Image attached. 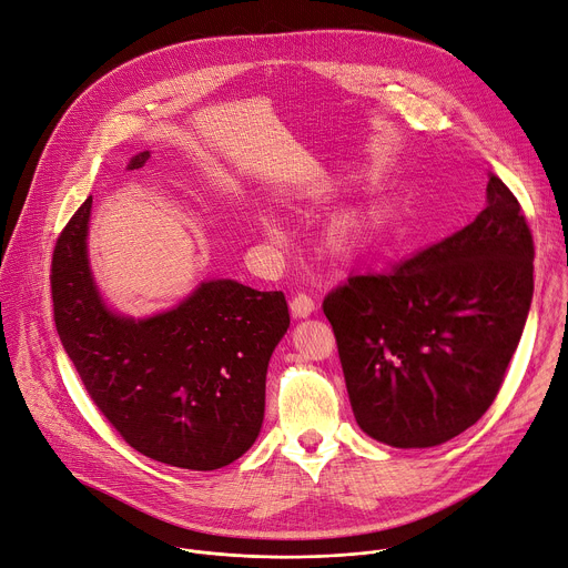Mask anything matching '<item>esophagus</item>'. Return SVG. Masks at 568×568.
<instances>
[{
	"label": "esophagus",
	"mask_w": 568,
	"mask_h": 568,
	"mask_svg": "<svg viewBox=\"0 0 568 568\" xmlns=\"http://www.w3.org/2000/svg\"><path fill=\"white\" fill-rule=\"evenodd\" d=\"M316 308H318L316 297L308 295L306 291H297V293L293 295V300H291V311H293L295 318H306V316H311V313L316 311Z\"/></svg>",
	"instance_id": "1"
}]
</instances>
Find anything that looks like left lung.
Here are the masks:
<instances>
[{
	"label": "left lung",
	"mask_w": 568,
	"mask_h": 568,
	"mask_svg": "<svg viewBox=\"0 0 568 568\" xmlns=\"http://www.w3.org/2000/svg\"><path fill=\"white\" fill-rule=\"evenodd\" d=\"M535 243L508 184L463 230L384 271H352L325 300L358 426L435 447L496 399L532 300Z\"/></svg>",
	"instance_id": "8db88e82"
}]
</instances>
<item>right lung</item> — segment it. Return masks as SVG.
<instances>
[{"label":"right lung","instance_id":"obj_1","mask_svg":"<svg viewBox=\"0 0 568 568\" xmlns=\"http://www.w3.org/2000/svg\"><path fill=\"white\" fill-rule=\"evenodd\" d=\"M149 151L131 160L144 166ZM92 196L55 239L53 321L62 347L112 428L135 452L212 471L241 458L264 422L266 369L291 316L282 291L232 280L201 284L178 308L121 318L88 266Z\"/></svg>","mask_w":568,"mask_h":568}]
</instances>
